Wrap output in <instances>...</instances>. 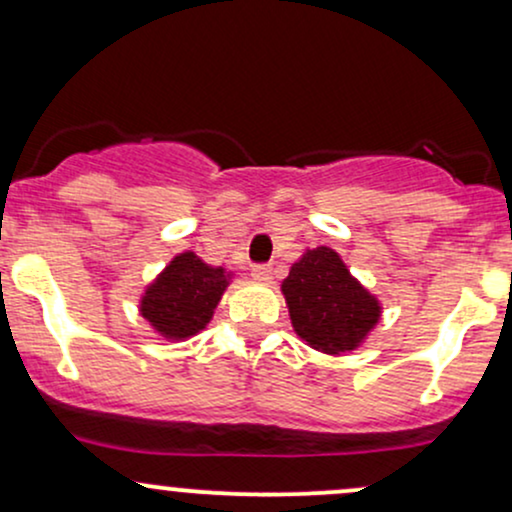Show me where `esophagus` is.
<instances>
[{
  "label": "esophagus",
  "mask_w": 512,
  "mask_h": 512,
  "mask_svg": "<svg viewBox=\"0 0 512 512\" xmlns=\"http://www.w3.org/2000/svg\"><path fill=\"white\" fill-rule=\"evenodd\" d=\"M252 279L269 284V281H272V267H269V264H255V267H252Z\"/></svg>",
  "instance_id": "1"
}]
</instances>
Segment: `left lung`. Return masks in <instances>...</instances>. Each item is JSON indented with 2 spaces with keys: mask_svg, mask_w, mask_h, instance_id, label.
<instances>
[{
  "mask_svg": "<svg viewBox=\"0 0 512 512\" xmlns=\"http://www.w3.org/2000/svg\"><path fill=\"white\" fill-rule=\"evenodd\" d=\"M281 293L298 337L332 356L358 349L383 313L378 298L325 245L303 252L281 281Z\"/></svg>",
  "mask_w": 512,
  "mask_h": 512,
  "instance_id": "left-lung-1",
  "label": "left lung"
}]
</instances>
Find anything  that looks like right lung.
Listing matches in <instances>:
<instances>
[{"label":"right lung","instance_id":"right-lung-1","mask_svg":"<svg viewBox=\"0 0 512 512\" xmlns=\"http://www.w3.org/2000/svg\"><path fill=\"white\" fill-rule=\"evenodd\" d=\"M231 276L223 267H211L195 252H180L146 286L139 313L163 339L182 342L195 337L214 317Z\"/></svg>","mask_w":512,"mask_h":512}]
</instances>
